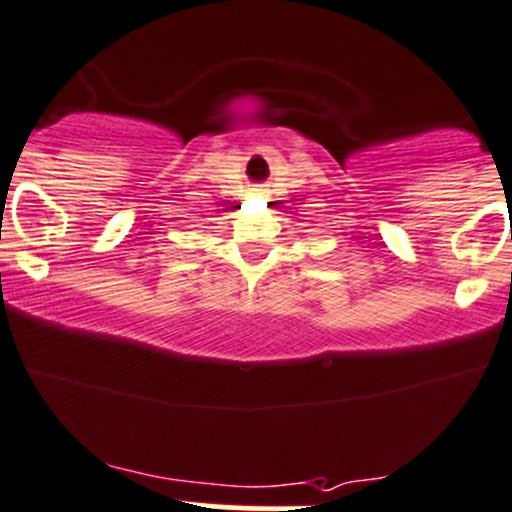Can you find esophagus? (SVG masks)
Wrapping results in <instances>:
<instances>
[{
  "label": "esophagus",
  "mask_w": 512,
  "mask_h": 512,
  "mask_svg": "<svg viewBox=\"0 0 512 512\" xmlns=\"http://www.w3.org/2000/svg\"><path fill=\"white\" fill-rule=\"evenodd\" d=\"M252 195H262V197H267V190H262V188H255V193Z\"/></svg>",
  "instance_id": "esophagus-1"
}]
</instances>
